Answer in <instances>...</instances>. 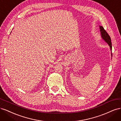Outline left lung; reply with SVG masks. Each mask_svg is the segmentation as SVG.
I'll use <instances>...</instances> for the list:
<instances>
[{"instance_id": "left-lung-1", "label": "left lung", "mask_w": 121, "mask_h": 121, "mask_svg": "<svg viewBox=\"0 0 121 121\" xmlns=\"http://www.w3.org/2000/svg\"><path fill=\"white\" fill-rule=\"evenodd\" d=\"M99 29H100V34L102 39H103L104 41L107 43L109 47H110V49L112 51V42H111V39L110 36L108 35V33L106 32V31L104 30V28L102 26H99ZM112 56V53H111Z\"/></svg>"}]
</instances>
